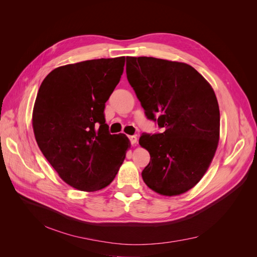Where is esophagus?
I'll return each mask as SVG.
<instances>
[{
    "label": "esophagus",
    "instance_id": "obj_1",
    "mask_svg": "<svg viewBox=\"0 0 257 257\" xmlns=\"http://www.w3.org/2000/svg\"><path fill=\"white\" fill-rule=\"evenodd\" d=\"M128 138H129V141H130L131 145L134 146V145L138 144V138H137V136H129Z\"/></svg>",
    "mask_w": 257,
    "mask_h": 257
}]
</instances>
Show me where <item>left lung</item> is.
Instances as JSON below:
<instances>
[{"label": "left lung", "mask_w": 257, "mask_h": 257, "mask_svg": "<svg viewBox=\"0 0 257 257\" xmlns=\"http://www.w3.org/2000/svg\"><path fill=\"white\" fill-rule=\"evenodd\" d=\"M126 74L147 117L164 128L140 139L151 156L142 172L144 182L160 195L183 194L203 177L218 148L220 110L214 91L183 62L127 57Z\"/></svg>", "instance_id": "8db88e82"}]
</instances>
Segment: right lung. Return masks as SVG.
<instances>
[{
    "label": "right lung",
    "instance_id": "obj_1",
    "mask_svg": "<svg viewBox=\"0 0 257 257\" xmlns=\"http://www.w3.org/2000/svg\"><path fill=\"white\" fill-rule=\"evenodd\" d=\"M124 65V56L66 64L53 70L38 89L35 140L60 178L77 190L109 185L130 147L125 134L109 133L104 115Z\"/></svg>",
    "mask_w": 257,
    "mask_h": 257
}]
</instances>
